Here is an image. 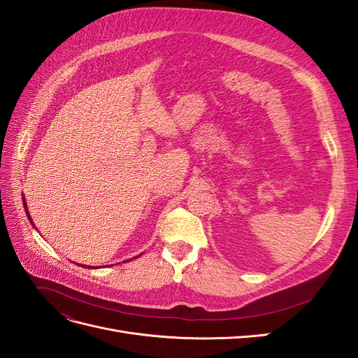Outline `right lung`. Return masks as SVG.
Here are the masks:
<instances>
[{
  "instance_id": "add662e5",
  "label": "right lung",
  "mask_w": 358,
  "mask_h": 358,
  "mask_svg": "<svg viewBox=\"0 0 358 358\" xmlns=\"http://www.w3.org/2000/svg\"><path fill=\"white\" fill-rule=\"evenodd\" d=\"M27 213H28V212H27Z\"/></svg>"
}]
</instances>
